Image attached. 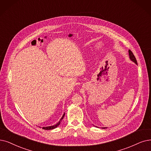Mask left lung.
I'll list each match as a JSON object with an SVG mask.
<instances>
[{
    "mask_svg": "<svg viewBox=\"0 0 151 151\" xmlns=\"http://www.w3.org/2000/svg\"><path fill=\"white\" fill-rule=\"evenodd\" d=\"M129 58H130V59L131 60V61H132V62H134L135 64H137V61H136V58H135V56H134V55H133V53L132 52V51H131V50H129ZM104 128V129H105V128Z\"/></svg>",
    "mask_w": 151,
    "mask_h": 151,
    "instance_id": "obj_1",
    "label": "left lung"
}]
</instances>
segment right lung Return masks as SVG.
I'll list each match as a JSON object with an SVG mask.
<instances>
[{"mask_svg": "<svg viewBox=\"0 0 151 151\" xmlns=\"http://www.w3.org/2000/svg\"><path fill=\"white\" fill-rule=\"evenodd\" d=\"M64 115H65V113H64V114L63 115L62 118H61V119H60V121H59L57 124H56L55 125L50 126H47V127H43V129H46V130H49V129L50 130V129H55V128H57L58 126L60 124V123H61V121H62V119H63Z\"/></svg>", "mask_w": 151, "mask_h": 151, "instance_id": "add662e5", "label": "right lung"}]
</instances>
